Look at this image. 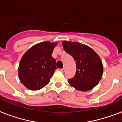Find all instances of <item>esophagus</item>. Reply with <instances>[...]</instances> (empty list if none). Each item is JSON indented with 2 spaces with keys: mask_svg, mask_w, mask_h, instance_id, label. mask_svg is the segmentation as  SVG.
<instances>
[{
  "mask_svg": "<svg viewBox=\"0 0 122 122\" xmlns=\"http://www.w3.org/2000/svg\"><path fill=\"white\" fill-rule=\"evenodd\" d=\"M65 70H66V68H65V67L63 68L62 69H61V71H62V72H65Z\"/></svg>",
  "mask_w": 122,
  "mask_h": 122,
  "instance_id": "esophagus-1",
  "label": "esophagus"
}]
</instances>
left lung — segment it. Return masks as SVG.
Listing matches in <instances>:
<instances>
[{"instance_id":"left-lung-1","label":"left lung","mask_w":122,"mask_h":122,"mask_svg":"<svg viewBox=\"0 0 122 122\" xmlns=\"http://www.w3.org/2000/svg\"><path fill=\"white\" fill-rule=\"evenodd\" d=\"M63 49L73 57L76 63V75L68 80L72 87L86 92L95 87L103 75V64L99 56L88 45L79 42L63 41Z\"/></svg>"}]
</instances>
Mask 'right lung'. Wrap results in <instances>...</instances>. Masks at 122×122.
<instances>
[{
	"label": "right lung",
	"instance_id": "obj_1",
	"mask_svg": "<svg viewBox=\"0 0 122 122\" xmlns=\"http://www.w3.org/2000/svg\"><path fill=\"white\" fill-rule=\"evenodd\" d=\"M57 42L43 41L34 45L20 59L18 77L20 82L30 90H40L47 85L57 68L52 56Z\"/></svg>",
	"mask_w": 122,
	"mask_h": 122
}]
</instances>
